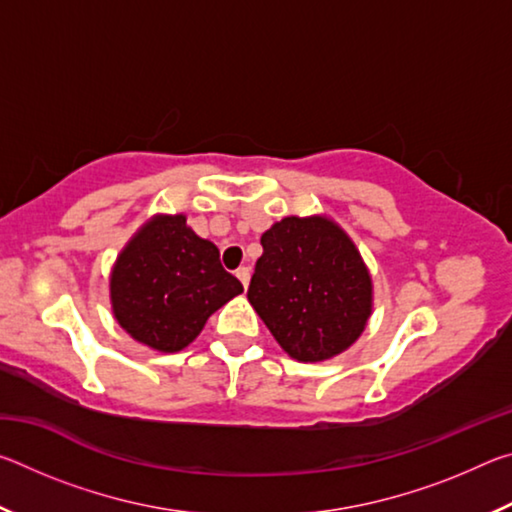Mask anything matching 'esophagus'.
Segmentation results:
<instances>
[{
    "mask_svg": "<svg viewBox=\"0 0 512 512\" xmlns=\"http://www.w3.org/2000/svg\"><path fill=\"white\" fill-rule=\"evenodd\" d=\"M237 277H239V282L244 284V287H248V282H250V268H248V266L237 268Z\"/></svg>",
    "mask_w": 512,
    "mask_h": 512,
    "instance_id": "34e87169",
    "label": "esophagus"
}]
</instances>
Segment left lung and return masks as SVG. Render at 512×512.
Instances as JSON below:
<instances>
[{"mask_svg":"<svg viewBox=\"0 0 512 512\" xmlns=\"http://www.w3.org/2000/svg\"><path fill=\"white\" fill-rule=\"evenodd\" d=\"M262 248L248 300L282 350L305 363L348 350L372 305L368 268L350 237L323 216H287L264 232Z\"/></svg>","mask_w":512,"mask_h":512,"instance_id":"8db88e82","label":"left lung"}]
</instances>
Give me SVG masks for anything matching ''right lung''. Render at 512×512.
I'll return each mask as SVG.
<instances>
[{
    "instance_id": "obj_1",
    "label": "right lung",
    "mask_w": 512,
    "mask_h": 512,
    "mask_svg": "<svg viewBox=\"0 0 512 512\" xmlns=\"http://www.w3.org/2000/svg\"><path fill=\"white\" fill-rule=\"evenodd\" d=\"M244 291L219 248L194 235L183 214L137 232L110 277L112 311L135 341L160 352L192 343L216 309Z\"/></svg>"
}]
</instances>
